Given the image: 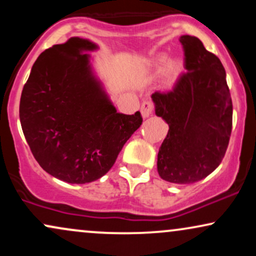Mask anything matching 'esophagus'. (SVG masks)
<instances>
[{
  "label": "esophagus",
  "instance_id": "obj_1",
  "mask_svg": "<svg viewBox=\"0 0 256 256\" xmlns=\"http://www.w3.org/2000/svg\"><path fill=\"white\" fill-rule=\"evenodd\" d=\"M152 110H154V106H152V102H143L142 106H140V113H142L143 118H149V116L152 113Z\"/></svg>",
  "mask_w": 256,
  "mask_h": 256
}]
</instances>
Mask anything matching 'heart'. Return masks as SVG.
<instances>
[{"mask_svg":"<svg viewBox=\"0 0 256 256\" xmlns=\"http://www.w3.org/2000/svg\"><path fill=\"white\" fill-rule=\"evenodd\" d=\"M148 70L154 76L162 74L164 85L166 88H171L177 83L183 73V64L177 60L171 61L167 55H158L152 61Z\"/></svg>","mask_w":256,"mask_h":256,"instance_id":"obj_1","label":"heart"}]
</instances>
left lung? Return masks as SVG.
Here are the masks:
<instances>
[{
	"instance_id": "1",
	"label": "left lung",
	"mask_w": 256,
	"mask_h": 256,
	"mask_svg": "<svg viewBox=\"0 0 256 256\" xmlns=\"http://www.w3.org/2000/svg\"><path fill=\"white\" fill-rule=\"evenodd\" d=\"M186 72L172 91L152 95L155 114L168 124L158 152L164 180L189 185L210 176L222 162L232 128V101L226 73L198 37L184 34Z\"/></svg>"
}]
</instances>
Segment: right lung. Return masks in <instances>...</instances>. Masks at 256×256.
Instances as JSON below:
<instances>
[{
  "label": "right lung",
  "instance_id": "1",
  "mask_svg": "<svg viewBox=\"0 0 256 256\" xmlns=\"http://www.w3.org/2000/svg\"><path fill=\"white\" fill-rule=\"evenodd\" d=\"M96 43L71 37L38 56L20 98L22 132L52 177L85 184L104 176L142 125L140 112L118 113L94 71Z\"/></svg>",
  "mask_w": 256,
  "mask_h": 256
}]
</instances>
